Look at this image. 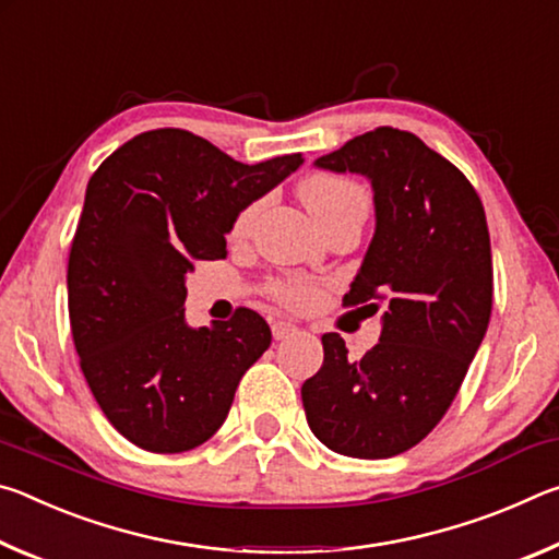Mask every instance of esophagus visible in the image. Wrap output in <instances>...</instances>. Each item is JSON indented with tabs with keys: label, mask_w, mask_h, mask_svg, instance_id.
Wrapping results in <instances>:
<instances>
[{
	"label": "esophagus",
	"mask_w": 559,
	"mask_h": 559,
	"mask_svg": "<svg viewBox=\"0 0 559 559\" xmlns=\"http://www.w3.org/2000/svg\"><path fill=\"white\" fill-rule=\"evenodd\" d=\"M271 330H273V337H276V340H288V337L298 333V328L293 323H286V320H273Z\"/></svg>",
	"instance_id": "1"
}]
</instances>
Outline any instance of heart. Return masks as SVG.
I'll return each mask as SVG.
<instances>
[{
  "label": "heart",
  "mask_w": 559,
  "mask_h": 559,
  "mask_svg": "<svg viewBox=\"0 0 559 559\" xmlns=\"http://www.w3.org/2000/svg\"><path fill=\"white\" fill-rule=\"evenodd\" d=\"M300 197L318 222L328 219V216L345 210V206H355V204L367 206V194L362 189L353 182H347V179H340L333 175L308 177L306 182L300 185ZM253 210H257V206H249V210H243L239 214V219L234 224L236 234H241L246 226H249ZM278 296L286 302H290V306H306V302L316 298V290L313 286H308V283H283V286H278Z\"/></svg>",
  "instance_id": "b5f03b06"
}]
</instances>
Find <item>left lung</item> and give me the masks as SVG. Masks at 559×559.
Instances as JSON below:
<instances>
[{"mask_svg":"<svg viewBox=\"0 0 559 559\" xmlns=\"http://www.w3.org/2000/svg\"><path fill=\"white\" fill-rule=\"evenodd\" d=\"M372 187L374 234L345 306L380 313L359 362L323 335V367L302 382L310 431L353 459H390L437 427L476 357L493 308V263L476 189L412 132L377 128L318 157Z\"/></svg>","mask_w":559,"mask_h":559,"instance_id":"obj_1","label":"left lung"}]
</instances>
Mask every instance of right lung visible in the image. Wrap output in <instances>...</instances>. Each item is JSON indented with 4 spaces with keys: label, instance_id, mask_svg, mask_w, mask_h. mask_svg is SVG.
Wrapping results in <instances>:
<instances>
[{
    "label": "right lung",
    "instance_id": "add662e5",
    "mask_svg": "<svg viewBox=\"0 0 559 559\" xmlns=\"http://www.w3.org/2000/svg\"><path fill=\"white\" fill-rule=\"evenodd\" d=\"M306 163H236L187 130L118 147L86 187L69 257V316L81 370L103 414L135 447L179 453L212 439L271 328L239 308L229 323L185 318L192 261L226 257L246 206Z\"/></svg>",
    "mask_w": 559,
    "mask_h": 559
}]
</instances>
